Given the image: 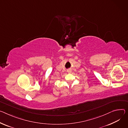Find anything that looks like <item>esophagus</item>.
<instances>
[{
	"instance_id": "1",
	"label": "esophagus",
	"mask_w": 128,
	"mask_h": 128,
	"mask_svg": "<svg viewBox=\"0 0 128 128\" xmlns=\"http://www.w3.org/2000/svg\"><path fill=\"white\" fill-rule=\"evenodd\" d=\"M67 72H68V73H71L72 70H67Z\"/></svg>"
}]
</instances>
